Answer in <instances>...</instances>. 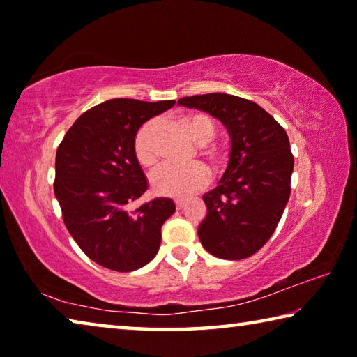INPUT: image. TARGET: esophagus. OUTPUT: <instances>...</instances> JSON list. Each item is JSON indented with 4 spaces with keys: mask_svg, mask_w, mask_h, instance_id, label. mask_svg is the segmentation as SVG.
Instances as JSON below:
<instances>
[{
    "mask_svg": "<svg viewBox=\"0 0 357 357\" xmlns=\"http://www.w3.org/2000/svg\"><path fill=\"white\" fill-rule=\"evenodd\" d=\"M176 208H178V209H185V208H187V202H183V200L176 202Z\"/></svg>",
    "mask_w": 357,
    "mask_h": 357,
    "instance_id": "34e87169",
    "label": "esophagus"
}]
</instances>
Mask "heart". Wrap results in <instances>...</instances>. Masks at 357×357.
Masks as SVG:
<instances>
[{
	"label": "heart",
	"mask_w": 357,
	"mask_h": 357,
	"mask_svg": "<svg viewBox=\"0 0 357 357\" xmlns=\"http://www.w3.org/2000/svg\"><path fill=\"white\" fill-rule=\"evenodd\" d=\"M184 128L200 148L198 153L214 172H222L228 164V151L220 144L213 143L215 137V123L208 113L192 112L183 116ZM157 123L149 119L137 129L134 137V155L138 164L146 170L159 167V153L155 149ZM209 181V170L200 162L185 167H165L153 178V187L157 193L173 198H189L202 190Z\"/></svg>",
	"instance_id": "b5f03b06"
}]
</instances>
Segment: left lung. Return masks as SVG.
<instances>
[{"label": "left lung", "instance_id": "8db88e82", "mask_svg": "<svg viewBox=\"0 0 357 357\" xmlns=\"http://www.w3.org/2000/svg\"><path fill=\"white\" fill-rule=\"evenodd\" d=\"M178 104L213 114L231 138L227 172L203 195L208 214L198 238L217 258L252 257L273 236L291 192L294 159L287 132L255 102L238 96L197 94Z\"/></svg>", "mask_w": 357, "mask_h": 357}]
</instances>
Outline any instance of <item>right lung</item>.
<instances>
[{"mask_svg":"<svg viewBox=\"0 0 357 357\" xmlns=\"http://www.w3.org/2000/svg\"><path fill=\"white\" fill-rule=\"evenodd\" d=\"M174 100L110 99L89 108L56 151L53 189L66 228L86 255L107 269L143 268L160 247V228L176 206L170 198L134 204L148 179L134 155L137 129Z\"/></svg>","mask_w":357,"mask_h":357,"instance_id":"add662e5","label":"right lung"}]
</instances>
